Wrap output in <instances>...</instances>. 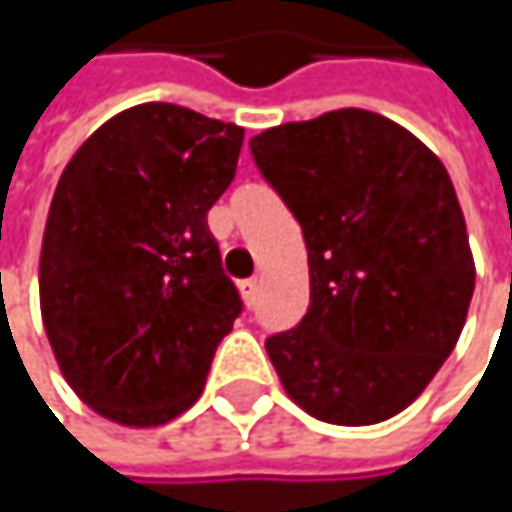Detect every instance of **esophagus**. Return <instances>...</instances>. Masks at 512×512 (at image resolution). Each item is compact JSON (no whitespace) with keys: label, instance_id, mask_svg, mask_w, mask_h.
<instances>
[{"label":"esophagus","instance_id":"34e87169","mask_svg":"<svg viewBox=\"0 0 512 512\" xmlns=\"http://www.w3.org/2000/svg\"><path fill=\"white\" fill-rule=\"evenodd\" d=\"M240 290H243V299H246V305H249V308H255V302H257V278H249V281H243V284H240Z\"/></svg>","mask_w":512,"mask_h":512}]
</instances>
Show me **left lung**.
Segmentation results:
<instances>
[{"label":"left lung","instance_id":"1","mask_svg":"<svg viewBox=\"0 0 512 512\" xmlns=\"http://www.w3.org/2000/svg\"><path fill=\"white\" fill-rule=\"evenodd\" d=\"M249 148L308 249L311 305L266 338L287 394L341 427L403 412L457 347L474 293L445 165L364 109L281 124Z\"/></svg>","mask_w":512,"mask_h":512}]
</instances>
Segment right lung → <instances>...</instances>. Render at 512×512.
<instances>
[{"instance_id":"right-lung-1","label":"right lung","mask_w":512,"mask_h":512,"mask_svg":"<svg viewBox=\"0 0 512 512\" xmlns=\"http://www.w3.org/2000/svg\"><path fill=\"white\" fill-rule=\"evenodd\" d=\"M240 148L237 124L145 103L106 121L55 186L47 338L70 388L118 424L156 427L189 409L243 314L207 228Z\"/></svg>"}]
</instances>
